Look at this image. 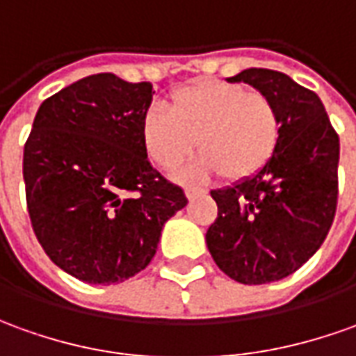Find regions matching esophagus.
<instances>
[{"mask_svg":"<svg viewBox=\"0 0 356 356\" xmlns=\"http://www.w3.org/2000/svg\"><path fill=\"white\" fill-rule=\"evenodd\" d=\"M204 193H207V188H202V187H187L185 188V195H187L188 200L200 197V195H204Z\"/></svg>","mask_w":356,"mask_h":356,"instance_id":"obj_1","label":"esophagus"}]
</instances>
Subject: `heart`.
Wrapping results in <instances>:
<instances>
[{
	"label": "heart",
	"instance_id": "1",
	"mask_svg": "<svg viewBox=\"0 0 356 356\" xmlns=\"http://www.w3.org/2000/svg\"><path fill=\"white\" fill-rule=\"evenodd\" d=\"M280 140V120L269 97L241 83L204 79L169 97V113L147 108L142 142L149 159L165 171L193 156L202 158L187 177L220 173L238 183L269 165Z\"/></svg>",
	"mask_w": 356,
	"mask_h": 356
}]
</instances>
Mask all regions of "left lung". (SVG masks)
I'll list each match as a JSON object with an SVG mask.
<instances>
[{"instance_id":"left-lung-1","label":"left lung","mask_w":356,"mask_h":356,"mask_svg":"<svg viewBox=\"0 0 356 356\" xmlns=\"http://www.w3.org/2000/svg\"><path fill=\"white\" fill-rule=\"evenodd\" d=\"M229 81L269 97L280 140L263 171L210 193L218 218L207 232V245L229 279L267 284L298 270L330 232L337 209L339 136L320 97L286 74L249 67Z\"/></svg>"}]
</instances>
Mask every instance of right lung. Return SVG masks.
I'll use <instances>...</instances> for the list:
<instances>
[{
    "label": "right lung",
    "instance_id": "obj_1",
    "mask_svg": "<svg viewBox=\"0 0 356 356\" xmlns=\"http://www.w3.org/2000/svg\"><path fill=\"white\" fill-rule=\"evenodd\" d=\"M149 81L95 74L48 97L23 154L26 209L38 243L89 284L134 277L154 259L161 228L187 204L147 161L142 118Z\"/></svg>",
    "mask_w": 356,
    "mask_h": 356
}]
</instances>
